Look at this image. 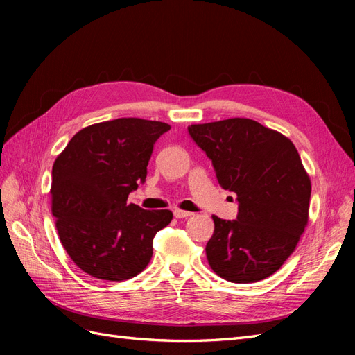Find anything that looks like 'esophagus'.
I'll return each instance as SVG.
<instances>
[{
  "mask_svg": "<svg viewBox=\"0 0 355 355\" xmlns=\"http://www.w3.org/2000/svg\"><path fill=\"white\" fill-rule=\"evenodd\" d=\"M173 214H175V218L182 219V218H189L192 213H191V211H187V210H182V209H175V210H173Z\"/></svg>",
  "mask_w": 355,
  "mask_h": 355,
  "instance_id": "obj_1",
  "label": "esophagus"
}]
</instances>
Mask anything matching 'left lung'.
Returning <instances> with one entry per match:
<instances>
[{
    "instance_id": "left-lung-1",
    "label": "left lung",
    "mask_w": 355,
    "mask_h": 355,
    "mask_svg": "<svg viewBox=\"0 0 355 355\" xmlns=\"http://www.w3.org/2000/svg\"><path fill=\"white\" fill-rule=\"evenodd\" d=\"M188 132L211 159L219 185L239 201L237 220L211 216L210 268L231 283L272 275L308 225L311 180L295 145L250 118L191 124Z\"/></svg>"
}]
</instances>
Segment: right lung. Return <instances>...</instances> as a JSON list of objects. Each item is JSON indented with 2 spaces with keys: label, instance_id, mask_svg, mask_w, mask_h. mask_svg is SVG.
I'll return each instance as SVG.
<instances>
[{
  "label": "right lung",
  "instance_id": "obj_1",
  "mask_svg": "<svg viewBox=\"0 0 355 355\" xmlns=\"http://www.w3.org/2000/svg\"><path fill=\"white\" fill-rule=\"evenodd\" d=\"M161 121L116 118L84 127L58 155L51 170V213L63 249L81 271L123 282L142 272L153 240L173 219L170 210L127 204L144 184Z\"/></svg>",
  "mask_w": 355,
  "mask_h": 355
}]
</instances>
